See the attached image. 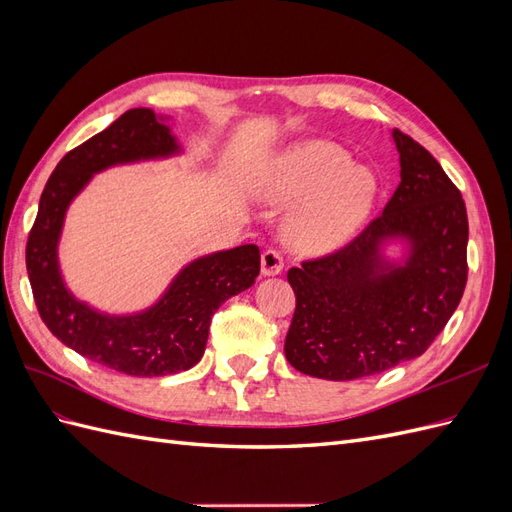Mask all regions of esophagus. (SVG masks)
<instances>
[{"label":"esophagus","mask_w":512,"mask_h":512,"mask_svg":"<svg viewBox=\"0 0 512 512\" xmlns=\"http://www.w3.org/2000/svg\"><path fill=\"white\" fill-rule=\"evenodd\" d=\"M282 269H284V258H282L280 252H277V250L262 252V258H260V271H262V275H267V277L280 275Z\"/></svg>","instance_id":"1"}]
</instances>
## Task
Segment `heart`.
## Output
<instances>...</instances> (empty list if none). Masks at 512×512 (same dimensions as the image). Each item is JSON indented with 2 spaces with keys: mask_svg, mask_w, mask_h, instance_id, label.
Here are the masks:
<instances>
[{
  "mask_svg": "<svg viewBox=\"0 0 512 512\" xmlns=\"http://www.w3.org/2000/svg\"><path fill=\"white\" fill-rule=\"evenodd\" d=\"M254 190L269 203H292L286 237L301 252L327 254L342 247L376 203L378 179L367 166L329 141H307L277 153L256 175Z\"/></svg>",
  "mask_w": 512,
  "mask_h": 512,
  "instance_id": "b5f03b06",
  "label": "heart"
}]
</instances>
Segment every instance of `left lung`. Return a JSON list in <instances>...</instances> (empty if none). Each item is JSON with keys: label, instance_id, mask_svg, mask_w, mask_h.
<instances>
[{"label": "left lung", "instance_id": "left-lung-1", "mask_svg": "<svg viewBox=\"0 0 512 512\" xmlns=\"http://www.w3.org/2000/svg\"><path fill=\"white\" fill-rule=\"evenodd\" d=\"M401 181L380 218L342 250L288 271L297 309L288 363L322 380H356L421 356L468 280V213L438 160L393 130ZM407 245L401 261L383 247Z\"/></svg>", "mask_w": 512, "mask_h": 512}]
</instances>
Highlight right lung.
Here are the masks:
<instances>
[{
	"label": "right lung",
	"instance_id": "1",
	"mask_svg": "<svg viewBox=\"0 0 512 512\" xmlns=\"http://www.w3.org/2000/svg\"><path fill=\"white\" fill-rule=\"evenodd\" d=\"M166 119L151 108H132L66 153L44 185L25 252L40 318L59 342L89 361L143 378L179 374L203 359L213 314L260 273L258 245L247 243L192 260L156 303L136 314L98 312L68 290L57 247L70 203L106 168L179 156L183 149Z\"/></svg>",
	"mask_w": 512,
	"mask_h": 512
}]
</instances>
